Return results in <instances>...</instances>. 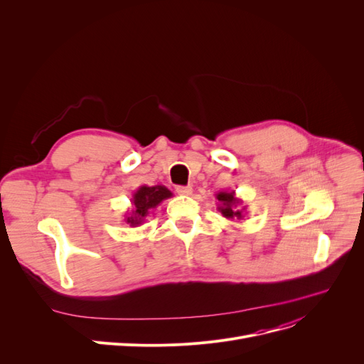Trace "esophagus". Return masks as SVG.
Segmentation results:
<instances>
[{"label":"esophagus","instance_id":"esophagus-1","mask_svg":"<svg viewBox=\"0 0 364 364\" xmlns=\"http://www.w3.org/2000/svg\"><path fill=\"white\" fill-rule=\"evenodd\" d=\"M176 190H177V193L181 196H190L193 193V188L190 186H178Z\"/></svg>","mask_w":364,"mask_h":364}]
</instances>
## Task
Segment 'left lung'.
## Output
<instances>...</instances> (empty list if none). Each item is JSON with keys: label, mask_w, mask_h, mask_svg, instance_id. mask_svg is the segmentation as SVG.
Segmentation results:
<instances>
[{"label": "left lung", "mask_w": 364, "mask_h": 364, "mask_svg": "<svg viewBox=\"0 0 364 364\" xmlns=\"http://www.w3.org/2000/svg\"><path fill=\"white\" fill-rule=\"evenodd\" d=\"M215 198L218 199L217 209L225 218H245L246 206H242V200L236 198L235 190H232V192H225V190H223V192H218L215 195Z\"/></svg>", "instance_id": "8db88e82"}]
</instances>
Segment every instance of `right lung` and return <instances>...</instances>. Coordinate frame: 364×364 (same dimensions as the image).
Returning <instances> with one entry per match:
<instances>
[{
  "instance_id": "obj_1",
  "label": "right lung",
  "mask_w": 364,
  "mask_h": 364,
  "mask_svg": "<svg viewBox=\"0 0 364 364\" xmlns=\"http://www.w3.org/2000/svg\"><path fill=\"white\" fill-rule=\"evenodd\" d=\"M172 193L165 186H140L136 192L132 193V209L131 213L125 215L124 221L131 227H139L144 223L149 215L150 209L156 208L162 200L171 198Z\"/></svg>"
}]
</instances>
